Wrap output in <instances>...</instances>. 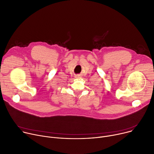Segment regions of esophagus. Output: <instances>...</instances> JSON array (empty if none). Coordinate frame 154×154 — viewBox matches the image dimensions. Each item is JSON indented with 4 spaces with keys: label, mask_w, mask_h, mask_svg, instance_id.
<instances>
[{
    "label": "esophagus",
    "mask_w": 154,
    "mask_h": 154,
    "mask_svg": "<svg viewBox=\"0 0 154 154\" xmlns=\"http://www.w3.org/2000/svg\"><path fill=\"white\" fill-rule=\"evenodd\" d=\"M75 77H76V78H79V77H80V75H77L75 76Z\"/></svg>",
    "instance_id": "34e87169"
}]
</instances>
